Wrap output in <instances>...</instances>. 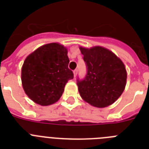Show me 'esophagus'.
I'll use <instances>...</instances> for the list:
<instances>
[{
  "label": "esophagus",
  "instance_id": "esophagus-1",
  "mask_svg": "<svg viewBox=\"0 0 149 149\" xmlns=\"http://www.w3.org/2000/svg\"><path fill=\"white\" fill-rule=\"evenodd\" d=\"M77 72H78V71H77V69H75V70H74L73 73H74V77H76V76H77Z\"/></svg>",
  "mask_w": 149,
  "mask_h": 149
}]
</instances>
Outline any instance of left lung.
Here are the masks:
<instances>
[{"label":"left lung","instance_id":"obj_1","mask_svg":"<svg viewBox=\"0 0 149 149\" xmlns=\"http://www.w3.org/2000/svg\"><path fill=\"white\" fill-rule=\"evenodd\" d=\"M80 50L87 68L85 77L77 79L80 95L84 101L97 107L112 104L125 87V65L113 52L102 47L90 49L81 47Z\"/></svg>","mask_w":149,"mask_h":149}]
</instances>
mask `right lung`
Returning a JSON list of instances; mask_svg holds the SVG:
<instances>
[{"label":"right lung","mask_w":149,"mask_h":149,"mask_svg":"<svg viewBox=\"0 0 149 149\" xmlns=\"http://www.w3.org/2000/svg\"><path fill=\"white\" fill-rule=\"evenodd\" d=\"M66 48L58 43L45 45L24 60L22 69L24 90L30 99L48 106L60 99L68 80L74 77L68 68Z\"/></svg>","instance_id":"obj_1"}]
</instances>
